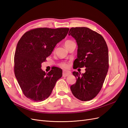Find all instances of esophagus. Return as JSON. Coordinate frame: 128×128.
<instances>
[{
  "mask_svg": "<svg viewBox=\"0 0 128 128\" xmlns=\"http://www.w3.org/2000/svg\"><path fill=\"white\" fill-rule=\"evenodd\" d=\"M70 75H71L70 72H64L62 73L63 77H67Z\"/></svg>",
  "mask_w": 128,
  "mask_h": 128,
  "instance_id": "1",
  "label": "esophagus"
}]
</instances>
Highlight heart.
I'll use <instances>...</instances> for the list:
<instances>
[{"label":"heart","instance_id":"obj_1","mask_svg":"<svg viewBox=\"0 0 128 128\" xmlns=\"http://www.w3.org/2000/svg\"><path fill=\"white\" fill-rule=\"evenodd\" d=\"M74 43H75V42L72 40H67L64 42V45L66 47L68 48L69 46H70L72 44ZM59 66L61 68H63L64 69H67L69 67V64L67 62H63L60 63L59 64Z\"/></svg>","mask_w":128,"mask_h":128}]
</instances>
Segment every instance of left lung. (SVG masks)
<instances>
[{"label": "left lung", "instance_id": "obj_1", "mask_svg": "<svg viewBox=\"0 0 128 128\" xmlns=\"http://www.w3.org/2000/svg\"><path fill=\"white\" fill-rule=\"evenodd\" d=\"M68 34L75 38L78 45L74 69L86 67L82 75L72 72L77 80L70 90L76 98L88 101L99 94L105 80L109 68L107 45L101 34L86 27L72 28Z\"/></svg>", "mask_w": 128, "mask_h": 128}]
</instances>
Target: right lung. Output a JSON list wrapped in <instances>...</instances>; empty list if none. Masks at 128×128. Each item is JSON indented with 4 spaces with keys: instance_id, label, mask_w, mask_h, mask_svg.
Instances as JSON below:
<instances>
[{
    "instance_id": "right-lung-1",
    "label": "right lung",
    "mask_w": 128,
    "mask_h": 128,
    "mask_svg": "<svg viewBox=\"0 0 128 128\" xmlns=\"http://www.w3.org/2000/svg\"><path fill=\"white\" fill-rule=\"evenodd\" d=\"M69 28H37L26 32L18 42L14 54V70L23 94L38 102L47 99L62 70L54 67L46 73L41 64L51 54L56 45L67 36Z\"/></svg>"
}]
</instances>
